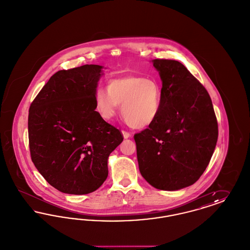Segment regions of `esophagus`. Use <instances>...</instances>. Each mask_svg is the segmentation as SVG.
I'll return each mask as SVG.
<instances>
[{
	"instance_id": "34e87169",
	"label": "esophagus",
	"mask_w": 250,
	"mask_h": 250,
	"mask_svg": "<svg viewBox=\"0 0 250 250\" xmlns=\"http://www.w3.org/2000/svg\"><path fill=\"white\" fill-rule=\"evenodd\" d=\"M123 135H124V138H125V139H128L129 137H131L130 133H128V132H126V131H123Z\"/></svg>"
}]
</instances>
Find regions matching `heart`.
I'll return each mask as SVG.
<instances>
[{"label": "heart", "mask_w": 250, "mask_h": 250, "mask_svg": "<svg viewBox=\"0 0 250 250\" xmlns=\"http://www.w3.org/2000/svg\"><path fill=\"white\" fill-rule=\"evenodd\" d=\"M162 91L153 79L126 76L111 80L107 89L95 93V107L99 114L112 118L122 105V115L133 128H144L155 122L160 110Z\"/></svg>", "instance_id": "b5f03b06"}]
</instances>
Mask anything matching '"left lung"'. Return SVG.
<instances>
[{
	"label": "left lung",
	"instance_id": "left-lung-1",
	"mask_svg": "<svg viewBox=\"0 0 250 250\" xmlns=\"http://www.w3.org/2000/svg\"><path fill=\"white\" fill-rule=\"evenodd\" d=\"M162 81L159 114L135 134L141 174L152 187L174 191L189 187L208 166L218 137L206 89L178 61L153 60Z\"/></svg>",
	"mask_w": 250,
	"mask_h": 250
}]
</instances>
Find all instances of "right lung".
<instances>
[{"instance_id": "1", "label": "right lung", "mask_w": 250, "mask_h": 250, "mask_svg": "<svg viewBox=\"0 0 250 250\" xmlns=\"http://www.w3.org/2000/svg\"><path fill=\"white\" fill-rule=\"evenodd\" d=\"M102 68L85 64L56 72L30 106L32 161L62 193L83 195L99 188L108 174L107 158L124 140L95 111Z\"/></svg>"}]
</instances>
